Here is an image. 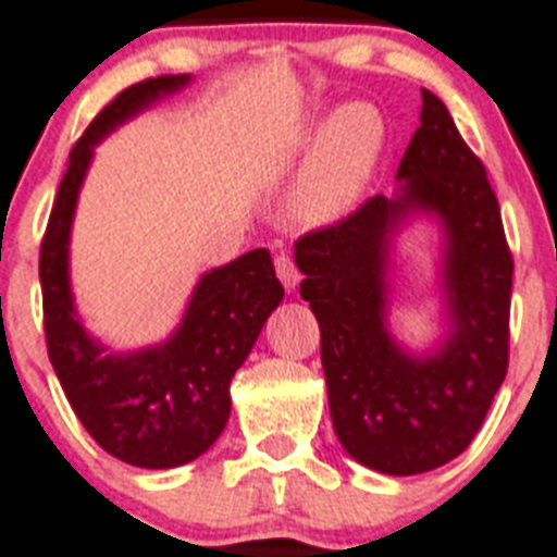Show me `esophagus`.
<instances>
[{
    "instance_id": "obj_1",
    "label": "esophagus",
    "mask_w": 557,
    "mask_h": 557,
    "mask_svg": "<svg viewBox=\"0 0 557 557\" xmlns=\"http://www.w3.org/2000/svg\"><path fill=\"white\" fill-rule=\"evenodd\" d=\"M275 273H278V278H282V284L287 289L298 287L300 273H298V268H295V262L289 253H278V257H275Z\"/></svg>"
}]
</instances>
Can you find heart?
I'll return each instance as SVG.
<instances>
[{"instance_id": "heart-1", "label": "heart", "mask_w": 557, "mask_h": 557, "mask_svg": "<svg viewBox=\"0 0 557 557\" xmlns=\"http://www.w3.org/2000/svg\"><path fill=\"white\" fill-rule=\"evenodd\" d=\"M384 135L379 110L361 101L331 115L298 196V209L306 221H331L345 212L379 162Z\"/></svg>"}]
</instances>
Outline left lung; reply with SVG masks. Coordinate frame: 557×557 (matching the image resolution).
<instances>
[{"label": "left lung", "mask_w": 557, "mask_h": 557, "mask_svg": "<svg viewBox=\"0 0 557 557\" xmlns=\"http://www.w3.org/2000/svg\"><path fill=\"white\" fill-rule=\"evenodd\" d=\"M420 121L397 168L400 196L367 198L295 243L334 431L356 461L386 475L431 472L467 450L505 381L511 339L513 257L486 168L431 90ZM411 206L442 214L451 239L454 329L428 360L403 355L383 325L385 245Z\"/></svg>", "instance_id": "1"}]
</instances>
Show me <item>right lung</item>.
Returning <instances> with one entry per match:
<instances>
[{
    "label": "right lung",
    "instance_id": "add662e5",
    "mask_svg": "<svg viewBox=\"0 0 557 557\" xmlns=\"http://www.w3.org/2000/svg\"><path fill=\"white\" fill-rule=\"evenodd\" d=\"M185 82V74L137 82L90 121L71 149L40 239L44 334L60 386L96 445L143 469L178 467L212 447L232 411V375L284 298L268 248H257L203 275L185 323L160 348L107 356L74 318L69 232L94 146L121 121Z\"/></svg>",
    "mask_w": 557,
    "mask_h": 557
}]
</instances>
